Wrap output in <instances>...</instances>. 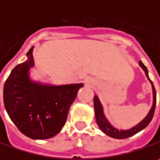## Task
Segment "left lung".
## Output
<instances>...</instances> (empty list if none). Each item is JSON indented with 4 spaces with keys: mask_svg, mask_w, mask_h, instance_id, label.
I'll use <instances>...</instances> for the list:
<instances>
[{
    "mask_svg": "<svg viewBox=\"0 0 160 160\" xmlns=\"http://www.w3.org/2000/svg\"><path fill=\"white\" fill-rule=\"evenodd\" d=\"M138 65L141 67V69L144 71L146 74V77L148 78V80H149L150 84H151V87H152V94H153V103H152V106L151 108L149 109L148 113L147 114L146 116L139 123H138L136 126L130 128L128 129H118L116 128L115 127H113L107 119L106 116L104 115V111H103V107H102V104L101 102L99 101V98L95 95L94 96V99H93V102H94V110H95V118H96V122L98 124V126L100 128V130L105 133L106 135H108L110 138H118V139H122V138H127L129 137L133 136L137 134L138 132L141 131L142 129H144L151 121L152 118L154 116V111H155L156 108V89L154 85H153V82L150 80L149 77H148V69L145 65L142 63V61H138Z\"/></svg>",
    "mask_w": 160,
    "mask_h": 160,
    "instance_id": "8db88e82",
    "label": "left lung"
}]
</instances>
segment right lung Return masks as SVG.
<instances>
[{
	"mask_svg": "<svg viewBox=\"0 0 160 160\" xmlns=\"http://www.w3.org/2000/svg\"><path fill=\"white\" fill-rule=\"evenodd\" d=\"M33 48L27 52V60L17 65L5 81L3 103L22 134L33 139H47L56 136L65 125L83 83L52 85L32 80Z\"/></svg>",
	"mask_w": 160,
	"mask_h": 160,
	"instance_id": "add662e5",
	"label": "right lung"
}]
</instances>
